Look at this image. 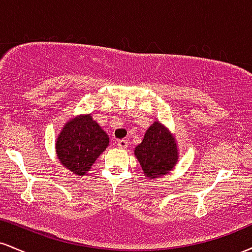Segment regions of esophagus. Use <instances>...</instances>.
<instances>
[{
	"instance_id": "esophagus-1",
	"label": "esophagus",
	"mask_w": 252,
	"mask_h": 252,
	"mask_svg": "<svg viewBox=\"0 0 252 252\" xmlns=\"http://www.w3.org/2000/svg\"><path fill=\"white\" fill-rule=\"evenodd\" d=\"M117 146H118V148H122V149L128 148V146H129L128 140H120V141H117Z\"/></svg>"
}]
</instances>
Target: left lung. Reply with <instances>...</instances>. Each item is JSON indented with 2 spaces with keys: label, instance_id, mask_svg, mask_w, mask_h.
<instances>
[{
  "label": "left lung",
  "instance_id": "1",
  "mask_svg": "<svg viewBox=\"0 0 252 252\" xmlns=\"http://www.w3.org/2000/svg\"><path fill=\"white\" fill-rule=\"evenodd\" d=\"M178 154L174 136L158 121L149 126L135 148V156L149 180L168 174L176 164Z\"/></svg>",
  "mask_w": 252,
  "mask_h": 252
}]
</instances>
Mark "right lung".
<instances>
[{"label": "right lung", "instance_id": "1", "mask_svg": "<svg viewBox=\"0 0 252 252\" xmlns=\"http://www.w3.org/2000/svg\"><path fill=\"white\" fill-rule=\"evenodd\" d=\"M109 146V136L91 115H80L68 121L57 138L60 163L77 175H85Z\"/></svg>", "mask_w": 252, "mask_h": 252}]
</instances>
